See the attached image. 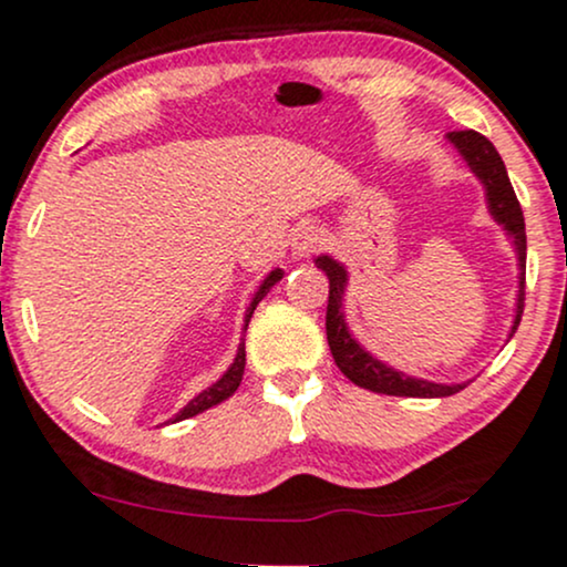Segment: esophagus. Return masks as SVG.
Returning <instances> with one entry per match:
<instances>
[{
  "mask_svg": "<svg viewBox=\"0 0 567 567\" xmlns=\"http://www.w3.org/2000/svg\"><path fill=\"white\" fill-rule=\"evenodd\" d=\"M320 245H322V234L317 231L315 226H301L293 234V252L298 258H309V255L320 250Z\"/></svg>",
  "mask_w": 567,
  "mask_h": 567,
  "instance_id": "esophagus-1",
  "label": "esophagus"
}]
</instances>
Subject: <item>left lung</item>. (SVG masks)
Wrapping results in <instances>:
<instances>
[{
	"mask_svg": "<svg viewBox=\"0 0 567 567\" xmlns=\"http://www.w3.org/2000/svg\"><path fill=\"white\" fill-rule=\"evenodd\" d=\"M450 145L463 155V161L468 164V169L474 172V177L482 183L484 198H487V209L493 215L497 226L506 231L512 239L514 252H516V266H519V290H516V309H514V322L508 339L516 333L522 320V307H525V260H527V236H525V217H522V207L516 202V193L512 188V179H508L506 164L497 155L495 145L487 136L476 132H450L446 134ZM317 269L326 271L331 290H328V312H326V333H328V347L339 365V371L358 388L371 390V393L382 395H401V398H446L455 395L465 388L468 382L460 384H444V382H431V379H420L412 374H403L401 369L382 363L374 358L358 339H354L350 326H347L344 317V296H347V282H350V274H347L344 264L331 258V255H317L315 258Z\"/></svg>",
	"mask_w": 567,
	"mask_h": 567,
	"instance_id": "1",
	"label": "left lung"
}]
</instances>
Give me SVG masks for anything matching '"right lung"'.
I'll return each mask as SVG.
<instances>
[{"instance_id": "obj_1", "label": "right lung", "mask_w": 567, "mask_h": 567, "mask_svg": "<svg viewBox=\"0 0 567 567\" xmlns=\"http://www.w3.org/2000/svg\"><path fill=\"white\" fill-rule=\"evenodd\" d=\"M282 274H285L282 269H274V271L266 274V279L258 285V290H255V296L250 298V307H247V312H245V328H241V331H247V326H250V317H252V312H255V307H258V303L264 301V296L269 293L274 285L279 282V279H282ZM245 360H247V358H245V341H241L239 350H236L234 363L228 365L226 374L217 379L215 384H209L207 390H202V393H198L196 398H190V401L185 403V406L179 409V412L172 416V422L188 420V416H196V414L207 412L209 406H217V403H220V401H226V398H231V395L236 393V388H239L241 374H245Z\"/></svg>"}]
</instances>
